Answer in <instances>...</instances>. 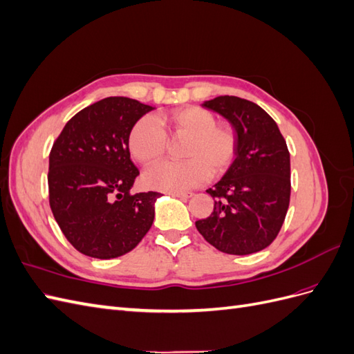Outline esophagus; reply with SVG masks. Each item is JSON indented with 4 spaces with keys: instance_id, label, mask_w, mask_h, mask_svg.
Masks as SVG:
<instances>
[{
    "instance_id": "1",
    "label": "esophagus",
    "mask_w": 354,
    "mask_h": 354,
    "mask_svg": "<svg viewBox=\"0 0 354 354\" xmlns=\"http://www.w3.org/2000/svg\"><path fill=\"white\" fill-rule=\"evenodd\" d=\"M171 195L176 198H180V199H189L192 196V194H186V192H173Z\"/></svg>"
}]
</instances>
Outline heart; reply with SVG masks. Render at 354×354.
Listing matches in <instances>:
<instances>
[{
	"instance_id": "b5f03b06",
	"label": "heart",
	"mask_w": 354,
	"mask_h": 354,
	"mask_svg": "<svg viewBox=\"0 0 354 354\" xmlns=\"http://www.w3.org/2000/svg\"><path fill=\"white\" fill-rule=\"evenodd\" d=\"M186 138L181 162H162L149 168L145 183L156 190L185 192L203 183L209 173H226L236 156L238 138L229 124H217L209 111L189 106L167 116H145L128 136V147L136 160L149 165L162 158L168 149V136Z\"/></svg>"
}]
</instances>
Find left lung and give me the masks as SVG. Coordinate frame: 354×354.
Instances as JSON below:
<instances>
[{
    "label": "left lung",
    "instance_id": "obj_1",
    "mask_svg": "<svg viewBox=\"0 0 354 354\" xmlns=\"http://www.w3.org/2000/svg\"><path fill=\"white\" fill-rule=\"evenodd\" d=\"M220 113L238 134L236 158L207 190L214 211L198 232L221 252L248 255L267 248L279 233L291 196V162L273 118L259 104L220 95L202 104Z\"/></svg>",
    "mask_w": 354,
    "mask_h": 354
}]
</instances>
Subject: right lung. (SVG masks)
<instances>
[{"mask_svg": "<svg viewBox=\"0 0 354 354\" xmlns=\"http://www.w3.org/2000/svg\"><path fill=\"white\" fill-rule=\"evenodd\" d=\"M153 108L106 97L72 116L50 152L48 198L75 250L111 260L130 252L151 229L158 192L131 195L138 176L128 136Z\"/></svg>", "mask_w": 354, "mask_h": 354, "instance_id": "add662e5", "label": "right lung"}]
</instances>
